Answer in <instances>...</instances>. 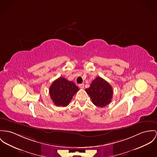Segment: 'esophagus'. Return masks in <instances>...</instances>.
Instances as JSON below:
<instances>
[{"instance_id":"1","label":"esophagus","mask_w":157,"mask_h":157,"mask_svg":"<svg viewBox=\"0 0 157 157\" xmlns=\"http://www.w3.org/2000/svg\"><path fill=\"white\" fill-rule=\"evenodd\" d=\"M78 86L81 88H84V84H80L78 85Z\"/></svg>"}]
</instances>
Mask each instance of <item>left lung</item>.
I'll list each match as a JSON object with an SVG mask.
<instances>
[{"label": "left lung", "mask_w": 157, "mask_h": 157, "mask_svg": "<svg viewBox=\"0 0 157 157\" xmlns=\"http://www.w3.org/2000/svg\"><path fill=\"white\" fill-rule=\"evenodd\" d=\"M94 105L100 108L106 106L111 102L113 89L103 78L98 76L93 81L90 86L85 90Z\"/></svg>", "instance_id": "left-lung-1"}]
</instances>
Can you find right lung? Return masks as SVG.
Instances as JSON below:
<instances>
[{"mask_svg":"<svg viewBox=\"0 0 157 157\" xmlns=\"http://www.w3.org/2000/svg\"><path fill=\"white\" fill-rule=\"evenodd\" d=\"M79 88L63 77L54 81L49 87V95L57 106H67Z\"/></svg>","mask_w":157,"mask_h":157,"instance_id":"right-lung-1","label":"right lung"}]
</instances>
